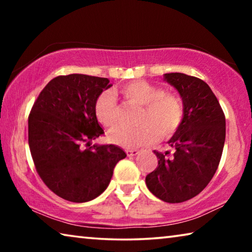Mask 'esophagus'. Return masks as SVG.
<instances>
[{
  "label": "esophagus",
  "mask_w": 252,
  "mask_h": 252,
  "mask_svg": "<svg viewBox=\"0 0 252 252\" xmlns=\"http://www.w3.org/2000/svg\"><path fill=\"white\" fill-rule=\"evenodd\" d=\"M126 152L127 157H135L139 155V150H126Z\"/></svg>",
  "instance_id": "obj_1"
}]
</instances>
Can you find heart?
I'll list each match as a JSON object with an SVG mask.
<instances>
[{
  "label": "heart",
  "mask_w": 252,
  "mask_h": 252,
  "mask_svg": "<svg viewBox=\"0 0 252 252\" xmlns=\"http://www.w3.org/2000/svg\"><path fill=\"white\" fill-rule=\"evenodd\" d=\"M119 92L129 104L141 106L135 127L118 126L110 131V142L123 148H138L155 141L158 134L168 138L176 132L183 120V104L173 93L163 92L160 87L147 81H132L120 88ZM94 113L102 126L116 125L119 108L112 92L104 91L96 97Z\"/></svg>",
  "instance_id": "heart-1"
}]
</instances>
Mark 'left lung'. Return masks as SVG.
Returning <instances> with one entry per match:
<instances>
[{
  "label": "left lung",
  "mask_w": 252,
  "mask_h": 252,
  "mask_svg": "<svg viewBox=\"0 0 252 252\" xmlns=\"http://www.w3.org/2000/svg\"><path fill=\"white\" fill-rule=\"evenodd\" d=\"M163 79L181 96L183 120L168 141L172 155L155 151L158 167L146 183L157 198L179 203L199 194L215 176L224 146L225 118L204 81L185 73H165Z\"/></svg>",
  "instance_id": "obj_1"
}]
</instances>
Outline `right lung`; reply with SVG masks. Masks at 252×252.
I'll use <instances>...</instances> for the list:
<instances>
[{
  "label": "right lung",
  "mask_w": 252,
  "mask_h": 252,
  "mask_svg": "<svg viewBox=\"0 0 252 252\" xmlns=\"http://www.w3.org/2000/svg\"><path fill=\"white\" fill-rule=\"evenodd\" d=\"M109 82L85 74L57 76L41 91L29 116V146L36 171L51 191L67 201L99 197L116 164L126 157L114 144L91 146L104 133L94 103L112 87Z\"/></svg>",
  "instance_id": "add662e5"
}]
</instances>
